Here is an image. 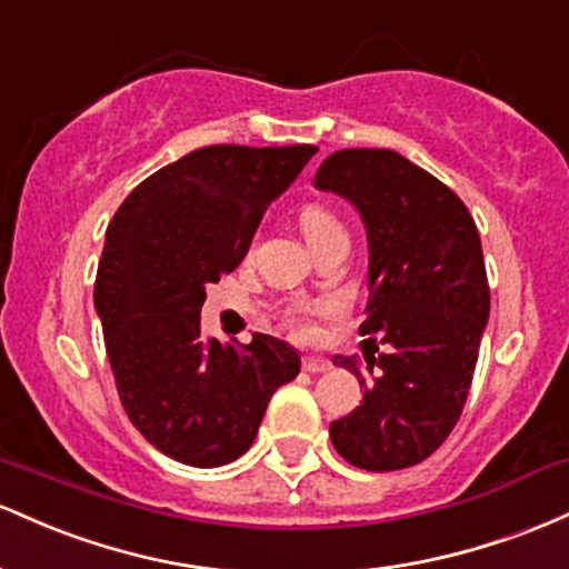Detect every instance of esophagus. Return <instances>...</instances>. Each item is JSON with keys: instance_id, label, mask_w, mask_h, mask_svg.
Returning <instances> with one entry per match:
<instances>
[{"instance_id": "obj_1", "label": "esophagus", "mask_w": 569, "mask_h": 569, "mask_svg": "<svg viewBox=\"0 0 569 569\" xmlns=\"http://www.w3.org/2000/svg\"><path fill=\"white\" fill-rule=\"evenodd\" d=\"M330 360H325V357H317V355H306L303 357V370L306 373H325V370H330Z\"/></svg>"}]
</instances>
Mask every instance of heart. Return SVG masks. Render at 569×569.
Here are the masks:
<instances>
[{"label": "heart", "mask_w": 569, "mask_h": 569, "mask_svg": "<svg viewBox=\"0 0 569 569\" xmlns=\"http://www.w3.org/2000/svg\"><path fill=\"white\" fill-rule=\"evenodd\" d=\"M298 222H301V231L311 247H317L319 241H325L328 236L343 233L341 220H338L333 209L325 207V203L319 201H306L301 212H298ZM333 301H290L284 306L282 319L298 338H311L317 333V319L325 315H333Z\"/></svg>", "instance_id": "1"}]
</instances>
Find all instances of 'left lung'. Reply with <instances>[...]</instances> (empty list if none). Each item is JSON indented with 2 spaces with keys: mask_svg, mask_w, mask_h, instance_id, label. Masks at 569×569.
<instances>
[{
  "mask_svg": "<svg viewBox=\"0 0 569 569\" xmlns=\"http://www.w3.org/2000/svg\"><path fill=\"white\" fill-rule=\"evenodd\" d=\"M315 184L357 207L368 231V303L360 333L387 352L336 357L360 381L362 403L330 425L349 465L373 473L425 462L468 400L489 319L481 239L462 199L395 150H338Z\"/></svg>",
  "mask_w": 569,
  "mask_h": 569,
  "instance_id": "8db88e82",
  "label": "left lung"
}]
</instances>
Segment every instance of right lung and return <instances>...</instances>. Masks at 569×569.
<instances>
[{
  "label": "right lung",
  "mask_w": 569,
  "mask_h": 569,
  "mask_svg": "<svg viewBox=\"0 0 569 569\" xmlns=\"http://www.w3.org/2000/svg\"><path fill=\"white\" fill-rule=\"evenodd\" d=\"M315 144H209L131 190L107 226L93 303L120 403L177 462L217 468L252 446L268 400L301 370L271 336H203L207 287L244 260L268 203Z\"/></svg>",
  "instance_id": "add662e5"
}]
</instances>
